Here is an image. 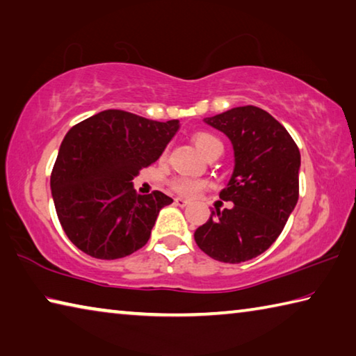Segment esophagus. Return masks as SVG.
<instances>
[{
	"instance_id": "obj_1",
	"label": "esophagus",
	"mask_w": 356,
	"mask_h": 356,
	"mask_svg": "<svg viewBox=\"0 0 356 356\" xmlns=\"http://www.w3.org/2000/svg\"><path fill=\"white\" fill-rule=\"evenodd\" d=\"M174 204H176V206H179V207H186V206H188V201L184 200V197H176V200H174Z\"/></svg>"
}]
</instances>
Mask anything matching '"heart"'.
<instances>
[{
	"mask_svg": "<svg viewBox=\"0 0 356 356\" xmlns=\"http://www.w3.org/2000/svg\"><path fill=\"white\" fill-rule=\"evenodd\" d=\"M193 143H195L196 149L206 156L210 150H213L216 146H221L220 140L210 134H197L193 136ZM204 186H206V182L200 179H191V177H179L172 182V188L174 191H177L179 195L182 196H195L196 193H200Z\"/></svg>",
	"mask_w": 356,
	"mask_h": 356,
	"instance_id": "1",
	"label": "heart"
}]
</instances>
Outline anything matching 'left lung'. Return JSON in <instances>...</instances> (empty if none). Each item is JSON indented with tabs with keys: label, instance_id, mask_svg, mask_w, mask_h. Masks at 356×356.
<instances>
[{
	"label": "left lung",
	"instance_id": "obj_1",
	"mask_svg": "<svg viewBox=\"0 0 356 356\" xmlns=\"http://www.w3.org/2000/svg\"><path fill=\"white\" fill-rule=\"evenodd\" d=\"M204 122L232 143L234 171L220 191L232 209L212 210L195 231V242L215 261L240 264L267 251L298 201L300 150L272 114L237 106Z\"/></svg>",
	"mask_w": 356,
	"mask_h": 356
}]
</instances>
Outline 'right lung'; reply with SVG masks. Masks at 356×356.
I'll return each mask as SVG.
<instances>
[{
    "label": "right lung",
    "instance_id": "right-lung-1",
    "mask_svg": "<svg viewBox=\"0 0 356 356\" xmlns=\"http://www.w3.org/2000/svg\"><path fill=\"white\" fill-rule=\"evenodd\" d=\"M179 129L177 119L156 122L106 110L67 131L50 186L59 222L78 250L111 261L147 243L172 200L161 191L138 195L131 180L160 159Z\"/></svg>",
    "mask_w": 356,
    "mask_h": 356
}]
</instances>
